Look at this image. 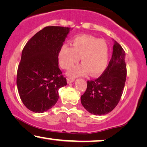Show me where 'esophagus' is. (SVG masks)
<instances>
[{"mask_svg": "<svg viewBox=\"0 0 147 147\" xmlns=\"http://www.w3.org/2000/svg\"><path fill=\"white\" fill-rule=\"evenodd\" d=\"M67 80V83H68V84H70V83L73 82L74 81V79H72V78H68Z\"/></svg>", "mask_w": 147, "mask_h": 147, "instance_id": "34e87169", "label": "esophagus"}]
</instances>
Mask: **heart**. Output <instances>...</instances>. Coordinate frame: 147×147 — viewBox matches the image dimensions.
Here are the masks:
<instances>
[{
  "label": "heart",
  "mask_w": 147,
  "mask_h": 147,
  "mask_svg": "<svg viewBox=\"0 0 147 147\" xmlns=\"http://www.w3.org/2000/svg\"><path fill=\"white\" fill-rule=\"evenodd\" d=\"M81 57L82 64L76 65L68 72L71 77L84 76L90 73L97 76L104 73L109 61V49L104 40L90 36H80L72 40V47L64 45L58 53L61 68L68 69L78 63Z\"/></svg>",
  "instance_id": "obj_1"
}]
</instances>
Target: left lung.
<instances>
[{
	"label": "left lung",
	"mask_w": 147,
	"mask_h": 147,
	"mask_svg": "<svg viewBox=\"0 0 147 147\" xmlns=\"http://www.w3.org/2000/svg\"><path fill=\"white\" fill-rule=\"evenodd\" d=\"M112 56L101 76L88 81L87 88L81 96V104L96 115H105L115 108L121 97L126 80L125 53L113 40Z\"/></svg>",
	"instance_id": "obj_1"
}]
</instances>
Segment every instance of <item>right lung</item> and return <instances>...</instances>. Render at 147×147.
<instances>
[{"label": "right lung", "instance_id": "1", "mask_svg": "<svg viewBox=\"0 0 147 147\" xmlns=\"http://www.w3.org/2000/svg\"><path fill=\"white\" fill-rule=\"evenodd\" d=\"M72 30L45 27L23 49L16 84L20 99L30 111L43 113L49 110L57 102L59 90L67 84L59 68L58 53Z\"/></svg>", "mask_w": 147, "mask_h": 147}]
</instances>
